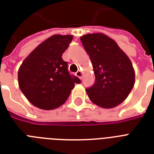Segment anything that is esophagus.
Listing matches in <instances>:
<instances>
[{"instance_id": "esophagus-1", "label": "esophagus", "mask_w": 154, "mask_h": 154, "mask_svg": "<svg viewBox=\"0 0 154 154\" xmlns=\"http://www.w3.org/2000/svg\"><path fill=\"white\" fill-rule=\"evenodd\" d=\"M76 76H77L79 79L82 80V77H83V73H82V71H77V72H76Z\"/></svg>"}]
</instances>
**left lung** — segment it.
Returning <instances> with one entry per match:
<instances>
[{
  "mask_svg": "<svg viewBox=\"0 0 154 154\" xmlns=\"http://www.w3.org/2000/svg\"><path fill=\"white\" fill-rule=\"evenodd\" d=\"M93 64L95 83L86 89L89 99L104 109H111L127 98L135 83L131 60L114 40L96 32L81 37Z\"/></svg>",
  "mask_w": 154,
  "mask_h": 154,
  "instance_id": "8db88e82",
  "label": "left lung"
}]
</instances>
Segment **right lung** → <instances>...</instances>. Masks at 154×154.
<instances>
[{
  "mask_svg": "<svg viewBox=\"0 0 154 154\" xmlns=\"http://www.w3.org/2000/svg\"><path fill=\"white\" fill-rule=\"evenodd\" d=\"M72 35H53L35 48L18 70V85L31 104L45 110L60 107L66 101L77 77L70 76L62 59Z\"/></svg>",
  "mask_w": 154,
  "mask_h": 154,
  "instance_id": "1",
  "label": "right lung"
}]
</instances>
